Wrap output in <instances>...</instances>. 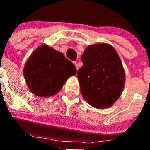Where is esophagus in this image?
<instances>
[{
  "instance_id": "34e87169",
  "label": "esophagus",
  "mask_w": 150,
  "mask_h": 150,
  "mask_svg": "<svg viewBox=\"0 0 150 150\" xmlns=\"http://www.w3.org/2000/svg\"><path fill=\"white\" fill-rule=\"evenodd\" d=\"M74 64H75V66H76V70H77L78 69V64H77V62H74Z\"/></svg>"
}]
</instances>
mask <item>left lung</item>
I'll return each instance as SVG.
<instances>
[{
  "instance_id": "8db88e82",
  "label": "left lung",
  "mask_w": 150,
  "mask_h": 150,
  "mask_svg": "<svg viewBox=\"0 0 150 150\" xmlns=\"http://www.w3.org/2000/svg\"><path fill=\"white\" fill-rule=\"evenodd\" d=\"M78 81L83 98L90 105L104 109L119 98L125 84V71L115 49L107 43L88 46L83 52Z\"/></svg>"
}]
</instances>
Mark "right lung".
Here are the masks:
<instances>
[{
  "label": "right lung",
  "mask_w": 150,
  "mask_h": 150,
  "mask_svg": "<svg viewBox=\"0 0 150 150\" xmlns=\"http://www.w3.org/2000/svg\"><path fill=\"white\" fill-rule=\"evenodd\" d=\"M76 73V67L63 53L46 45H42L33 52L23 71L30 90L39 97L55 95Z\"/></svg>",
  "instance_id": "obj_1"
}]
</instances>
